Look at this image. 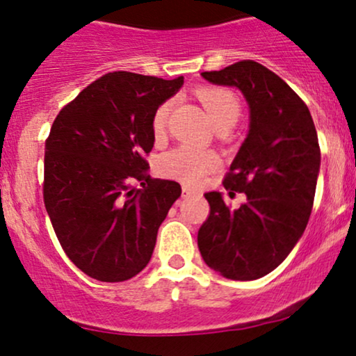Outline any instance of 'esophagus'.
I'll return each instance as SVG.
<instances>
[{"mask_svg":"<svg viewBox=\"0 0 356 356\" xmlns=\"http://www.w3.org/2000/svg\"><path fill=\"white\" fill-rule=\"evenodd\" d=\"M201 194L197 189H192L189 186H182V197H189V195H197Z\"/></svg>","mask_w":356,"mask_h":356,"instance_id":"esophagus-1","label":"esophagus"}]
</instances>
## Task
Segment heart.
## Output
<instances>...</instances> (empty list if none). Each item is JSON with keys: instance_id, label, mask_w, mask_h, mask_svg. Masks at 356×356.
I'll use <instances>...</instances> for the list:
<instances>
[{"instance_id": "heart-1", "label": "heart", "mask_w": 356, "mask_h": 356, "mask_svg": "<svg viewBox=\"0 0 356 356\" xmlns=\"http://www.w3.org/2000/svg\"><path fill=\"white\" fill-rule=\"evenodd\" d=\"M195 97L206 108L207 115L218 130H227L239 120L243 105L239 97L229 88L224 87H199L195 90ZM172 102L167 100L155 108L152 115V132L161 136L165 130L167 117H169ZM219 157L218 154L209 149L194 145H179L161 155L157 162V169L164 177L175 179V181L195 186L218 169Z\"/></svg>"}]
</instances>
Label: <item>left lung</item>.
Returning a JSON list of instances; mask_svg holds the SVG:
<instances>
[{"label": "left lung", "instance_id": "obj_1", "mask_svg": "<svg viewBox=\"0 0 356 356\" xmlns=\"http://www.w3.org/2000/svg\"><path fill=\"white\" fill-rule=\"evenodd\" d=\"M202 76L244 93L251 127L222 181L229 197L244 192L246 204L232 211L220 192L204 194L211 209L197 246L227 280H257L283 263L308 224L321 159L316 129L295 90L254 60Z\"/></svg>", "mask_w": 356, "mask_h": 356}]
</instances>
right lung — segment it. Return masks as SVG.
<instances>
[{"label": "right lung", "mask_w": 356, "mask_h": 356, "mask_svg": "<svg viewBox=\"0 0 356 356\" xmlns=\"http://www.w3.org/2000/svg\"><path fill=\"white\" fill-rule=\"evenodd\" d=\"M182 83L184 76L110 72L53 120L44 140V207L65 254L93 280L118 283L138 275L181 195L177 182L147 174V155L155 108Z\"/></svg>", "instance_id": "1"}]
</instances>
